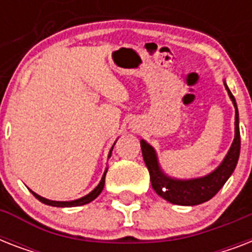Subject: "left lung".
<instances>
[{"instance_id":"left-lung-1","label":"left lung","mask_w":252,"mask_h":252,"mask_svg":"<svg viewBox=\"0 0 252 252\" xmlns=\"http://www.w3.org/2000/svg\"><path fill=\"white\" fill-rule=\"evenodd\" d=\"M223 85L235 108L234 140L222 162L208 175L192 178V179H176L168 176L159 166L157 153L153 146L148 144L145 140H141L142 157L146 167L149 170L152 187L162 199L167 200L168 203L176 205H199L205 203L222 188L223 184L226 183V180L235 170V166L238 163L239 152H241L238 107L226 82H223Z\"/></svg>"}]
</instances>
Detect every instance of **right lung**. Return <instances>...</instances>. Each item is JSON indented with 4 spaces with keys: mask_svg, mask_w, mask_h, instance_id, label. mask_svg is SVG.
<instances>
[{
    "mask_svg": "<svg viewBox=\"0 0 252 252\" xmlns=\"http://www.w3.org/2000/svg\"><path fill=\"white\" fill-rule=\"evenodd\" d=\"M115 144H116V141H115ZM115 144L112 145V148H111L110 153H108V158H110L111 154H112V149H114ZM106 174H107V168L104 170V172H103V176H102V179H100V182H99V184L94 188V189H93V191L90 192V193H87L86 196H84V197H80V199L72 200V201H55V200H48V199H45V197H43V196L37 195V193H35V192L31 191V189H30V191H31V193H32V195L35 196V197H36L39 201H41L43 204H47V205H51V207H59V208L80 207V205H85V204L91 203L93 200L96 199V197L100 195V192L103 191V187H104Z\"/></svg>",
    "mask_w": 252,
    "mask_h": 252,
    "instance_id": "right-lung-1",
    "label": "right lung"
}]
</instances>
